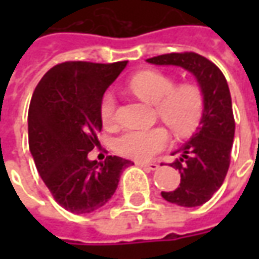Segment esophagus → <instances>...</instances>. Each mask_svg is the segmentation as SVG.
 Instances as JSON below:
<instances>
[{"label":"esophagus","mask_w":259,"mask_h":259,"mask_svg":"<svg viewBox=\"0 0 259 259\" xmlns=\"http://www.w3.org/2000/svg\"><path fill=\"white\" fill-rule=\"evenodd\" d=\"M136 165H139V166H141V168H144L146 170H157L158 168H159V165H157V163H148V162H136Z\"/></svg>","instance_id":"34e87169"}]
</instances>
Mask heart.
I'll return each instance as SVG.
<instances>
[{"label":"heart","mask_w":259,"mask_h":259,"mask_svg":"<svg viewBox=\"0 0 259 259\" xmlns=\"http://www.w3.org/2000/svg\"><path fill=\"white\" fill-rule=\"evenodd\" d=\"M130 90L143 101L155 105L163 123L179 137L193 133L204 115L205 98L200 87L193 83L176 85L174 77L162 72L146 70L136 74L130 80ZM100 116L105 126L116 122V101L112 93L102 97ZM168 144V132L157 126L124 132L115 140V150L126 158L147 161Z\"/></svg>","instance_id":"b5f03b06"}]
</instances>
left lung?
<instances>
[{"label":"left lung","instance_id":"obj_1","mask_svg":"<svg viewBox=\"0 0 259 259\" xmlns=\"http://www.w3.org/2000/svg\"><path fill=\"white\" fill-rule=\"evenodd\" d=\"M152 65H174L194 74L204 93L205 108L193 137L178 151L170 163L179 169L180 185L162 191L165 200L180 206H200L222 186L230 165L234 139V118L228 81L217 65L195 53H172L147 59Z\"/></svg>","mask_w":259,"mask_h":259}]
</instances>
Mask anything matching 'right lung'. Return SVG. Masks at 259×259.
Instances as JSON below:
<instances>
[{"instance_id": "obj_1", "label": "right lung", "mask_w": 259, "mask_h": 259, "mask_svg": "<svg viewBox=\"0 0 259 259\" xmlns=\"http://www.w3.org/2000/svg\"><path fill=\"white\" fill-rule=\"evenodd\" d=\"M127 61L115 64L64 62L42 76L31 97L29 148L48 190L66 211L91 213L111 200L132 161L108 155L89 159L100 144V104Z\"/></svg>"}]
</instances>
